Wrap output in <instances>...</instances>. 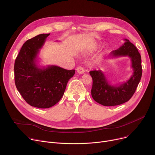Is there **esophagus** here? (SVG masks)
Instances as JSON below:
<instances>
[{"instance_id":"34e87169","label":"esophagus","mask_w":155,"mask_h":155,"mask_svg":"<svg viewBox=\"0 0 155 155\" xmlns=\"http://www.w3.org/2000/svg\"><path fill=\"white\" fill-rule=\"evenodd\" d=\"M76 71L78 74H83L84 72V69L82 67H78L76 69Z\"/></svg>"}]
</instances>
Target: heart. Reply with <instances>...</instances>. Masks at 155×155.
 <instances>
[{
    "mask_svg": "<svg viewBox=\"0 0 155 155\" xmlns=\"http://www.w3.org/2000/svg\"><path fill=\"white\" fill-rule=\"evenodd\" d=\"M100 58H101V57H99V59H100Z\"/></svg>",
    "mask_w": 155,
    "mask_h": 155,
    "instance_id": "heart-1",
    "label": "heart"
}]
</instances>
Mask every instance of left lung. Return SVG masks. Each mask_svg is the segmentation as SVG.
<instances>
[{"label":"left lung","instance_id":"obj_1","mask_svg":"<svg viewBox=\"0 0 155 155\" xmlns=\"http://www.w3.org/2000/svg\"><path fill=\"white\" fill-rule=\"evenodd\" d=\"M124 40L125 42L122 46L110 52L109 58L127 56L130 59L133 73L129 80L120 84L112 85L101 71L90 72L93 78L92 97L95 101L104 106L118 105L127 102L134 94L142 77L141 56L134 45L127 39Z\"/></svg>","mask_w":155,"mask_h":155}]
</instances>
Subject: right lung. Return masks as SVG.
<instances>
[{
  "mask_svg": "<svg viewBox=\"0 0 155 155\" xmlns=\"http://www.w3.org/2000/svg\"><path fill=\"white\" fill-rule=\"evenodd\" d=\"M49 35L42 34L27 40L14 65L18 91L28 104L40 108H50L60 101L75 72L53 65L46 68L37 65L38 54Z\"/></svg>",
  "mask_w": 155,
  "mask_h": 155,
  "instance_id": "right-lung-1",
  "label": "right lung"
}]
</instances>
